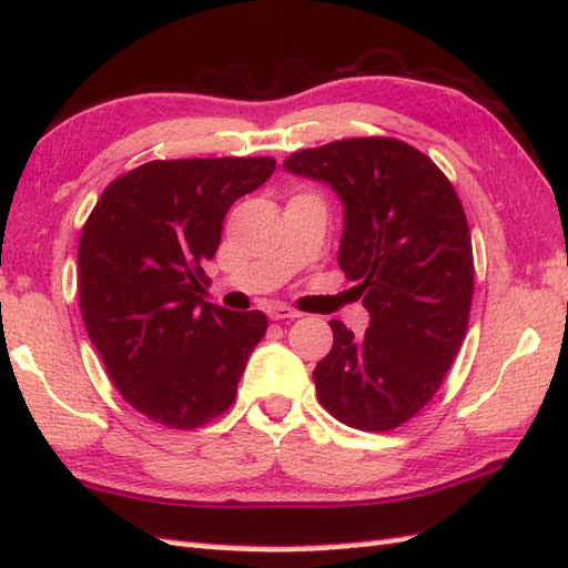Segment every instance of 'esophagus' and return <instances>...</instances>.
<instances>
[{
  "instance_id": "34e87169",
  "label": "esophagus",
  "mask_w": 568,
  "mask_h": 568,
  "mask_svg": "<svg viewBox=\"0 0 568 568\" xmlns=\"http://www.w3.org/2000/svg\"><path fill=\"white\" fill-rule=\"evenodd\" d=\"M267 317L271 320H295L301 315H297L293 307H287L283 303H273V305H267Z\"/></svg>"
}]
</instances>
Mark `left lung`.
I'll list each match as a JSON object with an SVG mask.
<instances>
[{"label": "left lung", "mask_w": 568, "mask_h": 568, "mask_svg": "<svg viewBox=\"0 0 568 568\" xmlns=\"http://www.w3.org/2000/svg\"><path fill=\"white\" fill-rule=\"evenodd\" d=\"M283 169L343 201L337 263L369 313L365 335L329 320L317 399L347 427L405 425L435 397L467 333L474 257L457 193L435 161L385 136L297 151Z\"/></svg>", "instance_id": "left-lung-1"}]
</instances>
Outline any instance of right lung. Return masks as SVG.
<instances>
[{"label": "right lung", "mask_w": 568, "mask_h": 568, "mask_svg": "<svg viewBox=\"0 0 568 568\" xmlns=\"http://www.w3.org/2000/svg\"><path fill=\"white\" fill-rule=\"evenodd\" d=\"M275 161H149L106 185L79 241V303L89 339L133 409L195 429L233 405L267 317L203 301V263L223 219L271 179Z\"/></svg>", "instance_id": "obj_1"}]
</instances>
